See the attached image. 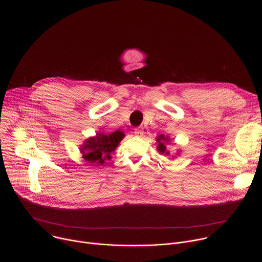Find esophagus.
Instances as JSON below:
<instances>
[{
	"instance_id": "obj_1",
	"label": "esophagus",
	"mask_w": 262,
	"mask_h": 262,
	"mask_svg": "<svg viewBox=\"0 0 262 262\" xmlns=\"http://www.w3.org/2000/svg\"><path fill=\"white\" fill-rule=\"evenodd\" d=\"M134 134H135V136H136V137H142V136L144 135V132H143V129H141V128L137 127V128H135Z\"/></svg>"
}]
</instances>
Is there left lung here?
<instances>
[{"label":"left lung","instance_id":"left-lung-1","mask_svg":"<svg viewBox=\"0 0 262 262\" xmlns=\"http://www.w3.org/2000/svg\"><path fill=\"white\" fill-rule=\"evenodd\" d=\"M156 141H157V143H158L157 150H158L161 154H166V155H168L169 152L166 150L165 145H166L167 143H169V139H168L167 137H164L163 135H160V136L157 137Z\"/></svg>","mask_w":262,"mask_h":262}]
</instances>
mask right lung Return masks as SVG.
I'll list each match as a JSON object with an SVG mask.
<instances>
[{
  "instance_id": "obj_1",
  "label": "right lung",
  "mask_w": 262,
  "mask_h": 262,
  "mask_svg": "<svg viewBox=\"0 0 262 262\" xmlns=\"http://www.w3.org/2000/svg\"><path fill=\"white\" fill-rule=\"evenodd\" d=\"M124 134L116 130L110 134L98 133L96 137L86 139L80 148L82 157L90 164H103L106 159H111V153L116 149Z\"/></svg>"
}]
</instances>
